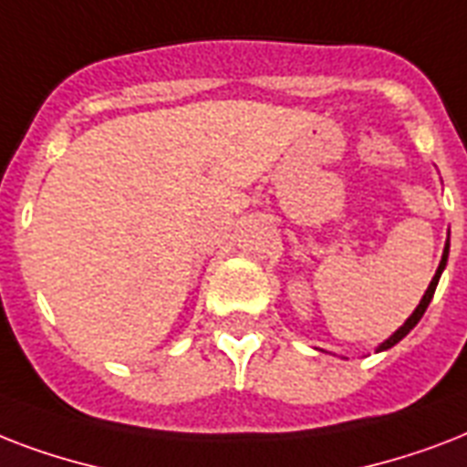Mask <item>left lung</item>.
<instances>
[{
    "label": "left lung",
    "instance_id": "8db88e82",
    "mask_svg": "<svg viewBox=\"0 0 467 467\" xmlns=\"http://www.w3.org/2000/svg\"><path fill=\"white\" fill-rule=\"evenodd\" d=\"M446 262H449V244H446V249H443L441 264H439V269H436L434 278H431V284H429L427 293H424V298H421V303H420V306H417V310H414L412 315H410V319H407L405 325L400 327L398 332L392 334L390 339L383 341V344H380V348H378V351H383V348L395 347V344H398L400 339H405L407 334H410V329H414V325H417V322H420L421 315H424V312H427V307H429V303H431V298H434V291H436V285H439V278H441V271L446 269Z\"/></svg>",
    "mask_w": 467,
    "mask_h": 467
}]
</instances>
